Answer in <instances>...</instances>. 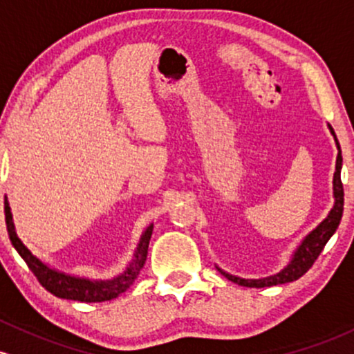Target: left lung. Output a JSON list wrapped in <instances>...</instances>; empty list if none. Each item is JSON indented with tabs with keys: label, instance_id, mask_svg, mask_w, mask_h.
<instances>
[{
	"label": "left lung",
	"instance_id": "obj_1",
	"mask_svg": "<svg viewBox=\"0 0 354 354\" xmlns=\"http://www.w3.org/2000/svg\"><path fill=\"white\" fill-rule=\"evenodd\" d=\"M329 130L331 133L335 135V130L333 127L329 125ZM335 140L337 145V157H336V172H335V178H333V190H335V207L331 209L329 216L321 222L317 227L309 234L308 237L303 241V244L297 248V251L295 252V257L289 263L288 268H284L283 271L276 276L266 277V279H241V277L230 276V274L221 271L227 277L229 281L232 283L239 284V286H248V288H268V286H277V284H284V283H291V281L299 279L303 274L309 271L315 261L319 257L321 251L324 249L326 242L329 241V237L335 234V230L339 225L341 217H343V205H344V190H343V182H341V164H343V156H341V147L339 142H337L336 135Z\"/></svg>",
	"mask_w": 354,
	"mask_h": 354
}]
</instances>
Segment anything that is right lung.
Listing matches in <instances>:
<instances>
[{"label":"right lung","mask_w":354,"mask_h":354,"mask_svg":"<svg viewBox=\"0 0 354 354\" xmlns=\"http://www.w3.org/2000/svg\"><path fill=\"white\" fill-rule=\"evenodd\" d=\"M5 219H6V229L8 236H10L11 244L17 249L19 256L23 257L30 271L37 276L38 283L51 292L53 296L62 297V299H71V301H82V303H102V301H110L115 299L118 295L125 292L137 279L138 272L144 268L145 259H147V251H149V242L150 236H152L153 225L147 227L145 234L142 236L140 244L137 248V254H135L133 263L130 264V268L118 276L113 281H102V283H93L88 279H80V277L66 276L63 272H57L55 269L46 268L41 261L37 259L28 249L25 248L21 241L18 239L17 232H15L13 225V217H11L10 205L5 198Z\"/></svg>","instance_id":"obj_1"}]
</instances>
